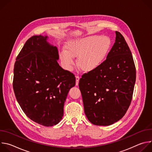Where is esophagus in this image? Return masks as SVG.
I'll list each match as a JSON object with an SVG mask.
<instances>
[{"mask_svg":"<svg viewBox=\"0 0 152 152\" xmlns=\"http://www.w3.org/2000/svg\"><path fill=\"white\" fill-rule=\"evenodd\" d=\"M80 77L77 76H76V85H79V81Z\"/></svg>","mask_w":152,"mask_h":152,"instance_id":"obj_1","label":"esophagus"}]
</instances>
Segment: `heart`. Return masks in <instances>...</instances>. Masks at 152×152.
Returning a JSON list of instances; mask_svg holds the SVG:
<instances>
[{"label":"heart","instance_id":"heart-1","mask_svg":"<svg viewBox=\"0 0 152 152\" xmlns=\"http://www.w3.org/2000/svg\"><path fill=\"white\" fill-rule=\"evenodd\" d=\"M111 46L109 37L91 35L69 41L66 50L59 53L64 69L71 70L75 65L74 58H77V66L82 71L89 73L97 70L105 61Z\"/></svg>","mask_w":152,"mask_h":152}]
</instances>
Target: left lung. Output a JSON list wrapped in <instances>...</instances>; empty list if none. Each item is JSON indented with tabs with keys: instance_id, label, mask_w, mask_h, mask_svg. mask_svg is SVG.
I'll return each instance as SVG.
<instances>
[{
	"instance_id": "8db88e82",
	"label": "left lung",
	"mask_w": 152,
	"mask_h": 152,
	"mask_svg": "<svg viewBox=\"0 0 152 152\" xmlns=\"http://www.w3.org/2000/svg\"><path fill=\"white\" fill-rule=\"evenodd\" d=\"M114 44L97 70L79 80L85 114L97 126H110L120 120L131 104L136 69L131 50L123 35L115 32Z\"/></svg>"
}]
</instances>
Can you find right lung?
I'll return each instance as SVG.
<instances>
[{
	"instance_id": "right-lung-1",
	"label": "right lung",
	"mask_w": 152,
	"mask_h": 152,
	"mask_svg": "<svg viewBox=\"0 0 152 152\" xmlns=\"http://www.w3.org/2000/svg\"><path fill=\"white\" fill-rule=\"evenodd\" d=\"M48 36L34 35L26 42L16 58L13 89L23 111L45 126L59 123L75 75L58 63V50Z\"/></svg>"
}]
</instances>
